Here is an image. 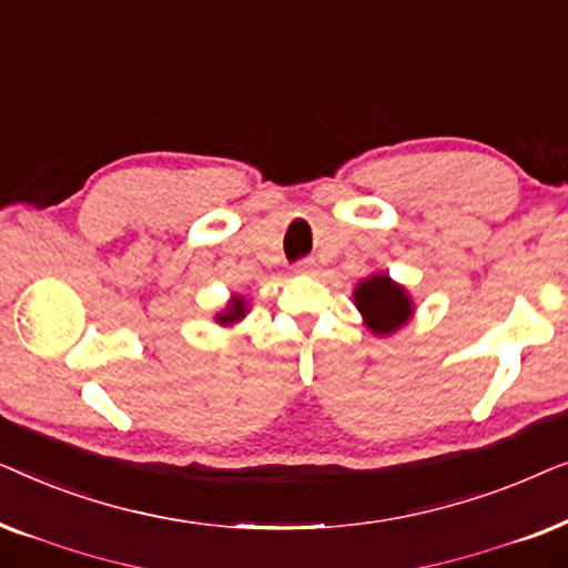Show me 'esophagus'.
<instances>
[{
    "instance_id": "obj_1",
    "label": "esophagus",
    "mask_w": 568,
    "mask_h": 568,
    "mask_svg": "<svg viewBox=\"0 0 568 568\" xmlns=\"http://www.w3.org/2000/svg\"><path fill=\"white\" fill-rule=\"evenodd\" d=\"M294 271H297V274H315V261L313 258H302V261L294 263Z\"/></svg>"
}]
</instances>
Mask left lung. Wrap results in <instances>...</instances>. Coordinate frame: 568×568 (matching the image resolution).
<instances>
[{
	"mask_svg": "<svg viewBox=\"0 0 568 568\" xmlns=\"http://www.w3.org/2000/svg\"><path fill=\"white\" fill-rule=\"evenodd\" d=\"M354 300L356 307H359L364 317H367L369 328L379 333V336L400 328L410 315V302L406 290L393 284L387 274L372 276L369 282H362L356 286Z\"/></svg>",
	"mask_w": 568,
	"mask_h": 568,
	"instance_id": "left-lung-1",
	"label": "left lung"
}]
</instances>
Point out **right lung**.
I'll list each match as a JSON object with an SVG mask.
<instances>
[{"label":"right lung","instance_id":"add662e5","mask_svg":"<svg viewBox=\"0 0 568 568\" xmlns=\"http://www.w3.org/2000/svg\"><path fill=\"white\" fill-rule=\"evenodd\" d=\"M243 315H245V302L243 300H235L230 305L227 313H222L220 317H216V321H220V323H232V321H240V317H243Z\"/></svg>","mask_w":568,"mask_h":568}]
</instances>
